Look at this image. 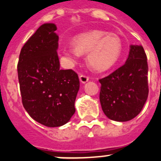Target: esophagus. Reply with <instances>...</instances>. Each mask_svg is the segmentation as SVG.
<instances>
[{"mask_svg":"<svg viewBox=\"0 0 161 161\" xmlns=\"http://www.w3.org/2000/svg\"><path fill=\"white\" fill-rule=\"evenodd\" d=\"M79 78H80V82H81V83H83V84L88 82V81H89V76H85V75H80Z\"/></svg>","mask_w":161,"mask_h":161,"instance_id":"esophagus-1","label":"esophagus"}]
</instances>
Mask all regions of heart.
I'll use <instances>...</instances> for the list:
<instances>
[{
    "label": "heart",
    "mask_w": 161,
    "mask_h": 161,
    "mask_svg": "<svg viewBox=\"0 0 161 161\" xmlns=\"http://www.w3.org/2000/svg\"><path fill=\"white\" fill-rule=\"evenodd\" d=\"M72 43L74 48L61 52L65 63L72 66L80 54L87 53L88 64L96 72H105L111 68L119 60L123 49V43L118 35L97 30L77 35Z\"/></svg>",
    "instance_id": "b5f03b06"
}]
</instances>
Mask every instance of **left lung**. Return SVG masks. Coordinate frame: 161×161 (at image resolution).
<instances>
[{
  "mask_svg": "<svg viewBox=\"0 0 161 161\" xmlns=\"http://www.w3.org/2000/svg\"><path fill=\"white\" fill-rule=\"evenodd\" d=\"M148 66L141 45H130L126 63L101 83L100 102L106 117L117 122L136 118L148 96Z\"/></svg>",
  "mask_w": 161,
  "mask_h": 161,
  "instance_id": "8db88e82",
  "label": "left lung"
}]
</instances>
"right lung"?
Returning a JSON list of instances; mask_svg holds the SVG:
<instances>
[{
    "mask_svg": "<svg viewBox=\"0 0 161 161\" xmlns=\"http://www.w3.org/2000/svg\"><path fill=\"white\" fill-rule=\"evenodd\" d=\"M56 30L54 23L39 26L22 47L18 64L24 108L34 120L48 127L70 120L80 89L76 72L59 69Z\"/></svg>",
    "mask_w": 161,
    "mask_h": 161,
    "instance_id": "add662e5",
    "label": "right lung"
}]
</instances>
